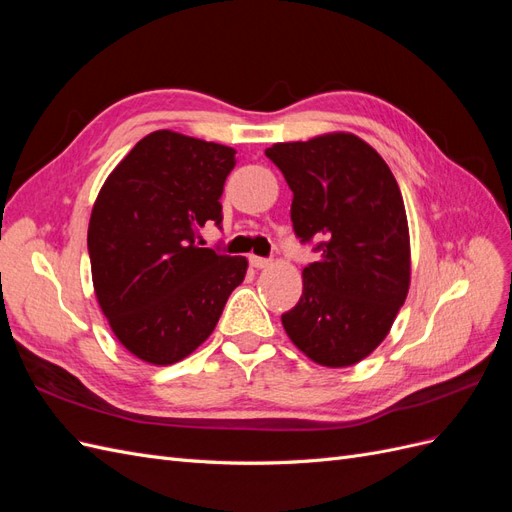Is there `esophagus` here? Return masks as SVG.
I'll return each instance as SVG.
<instances>
[{"label":"esophagus","instance_id":"esophagus-1","mask_svg":"<svg viewBox=\"0 0 512 512\" xmlns=\"http://www.w3.org/2000/svg\"><path fill=\"white\" fill-rule=\"evenodd\" d=\"M250 265L254 269H267L271 265L269 258H262V256H250Z\"/></svg>","mask_w":512,"mask_h":512}]
</instances>
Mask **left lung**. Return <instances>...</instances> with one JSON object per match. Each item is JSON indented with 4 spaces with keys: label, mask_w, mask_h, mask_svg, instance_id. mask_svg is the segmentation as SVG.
Masks as SVG:
<instances>
[{
    "label": "left lung",
    "mask_w": 512,
    "mask_h": 512,
    "mask_svg": "<svg viewBox=\"0 0 512 512\" xmlns=\"http://www.w3.org/2000/svg\"><path fill=\"white\" fill-rule=\"evenodd\" d=\"M265 153L292 190L297 237L320 239L284 329L314 363L356 365L389 335L408 297L410 232L399 185L380 153L350 132L275 143Z\"/></svg>",
    "instance_id": "obj_1"
}]
</instances>
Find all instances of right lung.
Masks as SVG:
<instances>
[{"instance_id": "right-lung-1", "label": "right lung", "mask_w": 512, "mask_h": 512, "mask_svg": "<svg viewBox=\"0 0 512 512\" xmlns=\"http://www.w3.org/2000/svg\"><path fill=\"white\" fill-rule=\"evenodd\" d=\"M235 149L173 130L138 141L91 209L87 247L96 299L136 359L173 365L213 333L245 277V256L196 243L222 222L220 196Z\"/></svg>"}]
</instances>
